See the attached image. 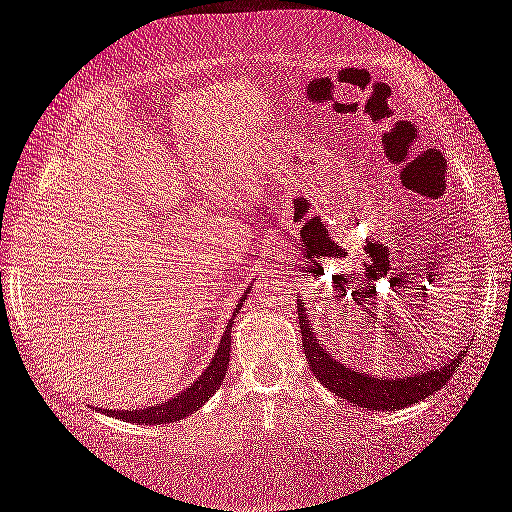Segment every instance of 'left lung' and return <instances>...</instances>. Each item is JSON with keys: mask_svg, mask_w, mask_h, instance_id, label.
Instances as JSON below:
<instances>
[{"mask_svg": "<svg viewBox=\"0 0 512 512\" xmlns=\"http://www.w3.org/2000/svg\"><path fill=\"white\" fill-rule=\"evenodd\" d=\"M296 313H299L301 325V340L303 352H306V362L311 372L325 389H330L335 396L347 398L359 408H369V411H393V408L411 406V403L423 401L432 396L447 384L454 369L462 364V357L449 359V364L440 369H430L428 374L418 372L413 376H403V379H389L381 376L376 379L374 374H362L359 369H347L338 359H333L330 352H325L313 338V320L308 318V311L301 306V299L296 303Z\"/></svg>", "mask_w": 512, "mask_h": 512, "instance_id": "1", "label": "left lung"}]
</instances>
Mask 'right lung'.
<instances>
[{"instance_id": "1", "label": "right lung", "mask_w": 512, "mask_h": 512, "mask_svg": "<svg viewBox=\"0 0 512 512\" xmlns=\"http://www.w3.org/2000/svg\"><path fill=\"white\" fill-rule=\"evenodd\" d=\"M247 294H250V291H245V296ZM238 311H240V303H238V308H235V313ZM228 328H230V323H228ZM228 333L230 330H226V335H223L221 342H218L216 355H213L209 367L204 369V374H201L199 379L189 386V389H184L182 393H179V396L170 398V401L155 403V406H145V408H140V411H116L114 408V411H106V413H109L111 418L126 420V423L167 425V423H177V420H184L187 415L199 411V408L209 401L211 393L218 391L221 381L226 379L228 359H230V335Z\"/></svg>"}]
</instances>
